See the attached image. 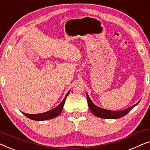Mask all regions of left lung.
Listing matches in <instances>:
<instances>
[{
    "label": "left lung",
    "instance_id": "obj_1",
    "mask_svg": "<svg viewBox=\"0 0 150 150\" xmlns=\"http://www.w3.org/2000/svg\"><path fill=\"white\" fill-rule=\"evenodd\" d=\"M87 102H88V105H89V109L92 112V113L95 115L96 116L99 117H101V118H104V119H118V118L122 117L126 115V114H128V112H130L135 106L137 105L139 102H140V101L138 102L136 104H134V105L131 106V107L127 108V109H125L124 110L112 111V110L104 109V108H100L96 105H95V104L92 102V101L89 98L87 93Z\"/></svg>",
    "mask_w": 150,
    "mask_h": 150
}]
</instances>
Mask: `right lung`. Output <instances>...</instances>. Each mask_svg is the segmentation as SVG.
Listing matches in <instances>:
<instances>
[{
    "mask_svg": "<svg viewBox=\"0 0 150 150\" xmlns=\"http://www.w3.org/2000/svg\"><path fill=\"white\" fill-rule=\"evenodd\" d=\"M69 93V91L67 92V93L66 94V96H65L64 99L62 101V102L59 104L58 106H57L56 108H54V109L50 110V111L44 112V113H40V114H27V113H24V112H22L24 115L27 117L28 118L30 119V120H35V121H43V120H50V119L54 118L56 117L57 116L61 114V111H62L63 107L64 106L65 104V99H66L67 95H68Z\"/></svg>",
    "mask_w": 150,
    "mask_h": 150,
    "instance_id": "add662e5",
    "label": "right lung"
}]
</instances>
